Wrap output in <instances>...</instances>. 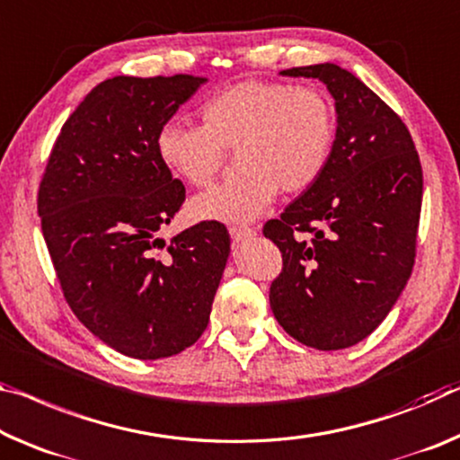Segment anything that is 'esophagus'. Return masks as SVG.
Listing matches in <instances>:
<instances>
[{
    "label": "esophagus",
    "instance_id": "34e87169",
    "mask_svg": "<svg viewBox=\"0 0 460 460\" xmlns=\"http://www.w3.org/2000/svg\"><path fill=\"white\" fill-rule=\"evenodd\" d=\"M229 233L235 242H243V239H250L256 235V231H253L252 227H245V225H231Z\"/></svg>",
    "mask_w": 460,
    "mask_h": 460
}]
</instances>
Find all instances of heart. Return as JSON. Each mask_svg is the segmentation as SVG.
<instances>
[{
  "instance_id": "obj_1",
  "label": "heart",
  "mask_w": 460,
  "mask_h": 460,
  "mask_svg": "<svg viewBox=\"0 0 460 460\" xmlns=\"http://www.w3.org/2000/svg\"><path fill=\"white\" fill-rule=\"evenodd\" d=\"M200 127L165 122L157 157L194 188L208 186L235 151L239 172L190 202L199 218L225 223L258 217L279 190L298 194L322 178L335 141L330 98L313 85L243 79L207 98Z\"/></svg>"
}]
</instances>
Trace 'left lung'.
<instances>
[{
  "instance_id": "obj_1",
  "label": "left lung",
  "mask_w": 460,
  "mask_h": 460,
  "mask_svg": "<svg viewBox=\"0 0 460 460\" xmlns=\"http://www.w3.org/2000/svg\"><path fill=\"white\" fill-rule=\"evenodd\" d=\"M282 73L323 82L338 128L322 178L261 229L282 253L270 307L301 344L349 348L410 280L424 173L405 122L352 73L333 63Z\"/></svg>"
}]
</instances>
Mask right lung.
<instances>
[{"instance_id":"right-lung-1","label":"right lung","mask_w":460,"mask_h":460,"mask_svg":"<svg viewBox=\"0 0 460 460\" xmlns=\"http://www.w3.org/2000/svg\"><path fill=\"white\" fill-rule=\"evenodd\" d=\"M202 77L98 84L65 122L36 207L50 261L75 317L116 352L167 358L207 330L229 256V231L200 221L165 243L159 229L186 188L155 138Z\"/></svg>"}]
</instances>
